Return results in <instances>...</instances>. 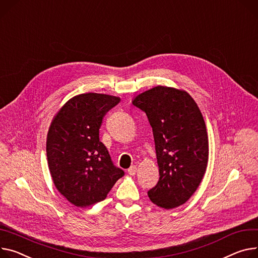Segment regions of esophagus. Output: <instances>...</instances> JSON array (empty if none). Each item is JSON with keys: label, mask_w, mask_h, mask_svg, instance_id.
Listing matches in <instances>:
<instances>
[{"label": "esophagus", "mask_w": 258, "mask_h": 258, "mask_svg": "<svg viewBox=\"0 0 258 258\" xmlns=\"http://www.w3.org/2000/svg\"><path fill=\"white\" fill-rule=\"evenodd\" d=\"M136 171H137V167H136V165H132V166H130V167H129V169H128V173H129L130 175H135Z\"/></svg>", "instance_id": "1"}]
</instances>
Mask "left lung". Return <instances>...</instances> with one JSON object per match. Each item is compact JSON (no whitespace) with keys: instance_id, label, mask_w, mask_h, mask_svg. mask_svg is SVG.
Here are the masks:
<instances>
[{"instance_id":"8db88e82","label":"left lung","mask_w":258,"mask_h":258,"mask_svg":"<svg viewBox=\"0 0 258 258\" xmlns=\"http://www.w3.org/2000/svg\"><path fill=\"white\" fill-rule=\"evenodd\" d=\"M133 105L153 129L159 181L148 191L153 204L169 210L185 204L200 186L209 159L203 114L185 91L158 86L137 95Z\"/></svg>"}]
</instances>
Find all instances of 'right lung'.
Here are the masks:
<instances>
[{"mask_svg":"<svg viewBox=\"0 0 258 258\" xmlns=\"http://www.w3.org/2000/svg\"><path fill=\"white\" fill-rule=\"evenodd\" d=\"M120 98L87 93L68 100L50 124L46 154L56 189L72 205L86 208L105 200L125 174L99 140L103 116Z\"/></svg>","mask_w":258,"mask_h":258,"instance_id":"right-lung-1","label":"right lung"}]
</instances>
